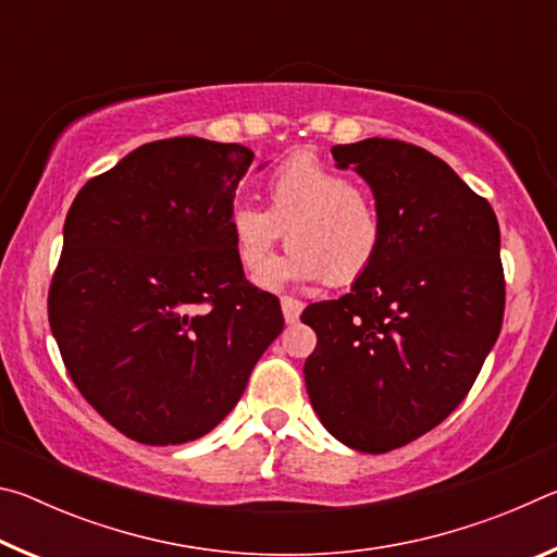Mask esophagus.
I'll use <instances>...</instances> for the list:
<instances>
[{
  "mask_svg": "<svg viewBox=\"0 0 557 557\" xmlns=\"http://www.w3.org/2000/svg\"><path fill=\"white\" fill-rule=\"evenodd\" d=\"M280 301H282V314H285V322L287 324L299 322V314H301V309H305V305H301V301L295 297H282Z\"/></svg>",
  "mask_w": 557,
  "mask_h": 557,
  "instance_id": "esophagus-1",
  "label": "esophagus"
}]
</instances>
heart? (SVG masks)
Instances as JSON below:
<instances>
[{
	"mask_svg": "<svg viewBox=\"0 0 557 557\" xmlns=\"http://www.w3.org/2000/svg\"><path fill=\"white\" fill-rule=\"evenodd\" d=\"M265 209L233 206L228 233L240 265L252 277L269 268L281 235L293 250L265 275L280 282L351 285L371 270L383 248V219L375 201L351 176L312 154L280 164L265 182Z\"/></svg>",
	"mask_w": 557,
	"mask_h": 557,
	"instance_id": "obj_1",
	"label": "heart"
}]
</instances>
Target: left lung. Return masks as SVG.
<instances>
[{
  "mask_svg": "<svg viewBox=\"0 0 557 557\" xmlns=\"http://www.w3.org/2000/svg\"><path fill=\"white\" fill-rule=\"evenodd\" d=\"M371 186L383 248L351 292L317 301L305 383L322 425L383 455L437 428L467 398L504 322L502 233L455 169L400 139L332 147Z\"/></svg>",
  "mask_w": 557,
  "mask_h": 557,
  "instance_id": "obj_1",
  "label": "left lung"
}]
</instances>
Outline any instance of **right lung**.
<instances>
[{"mask_svg":"<svg viewBox=\"0 0 557 557\" xmlns=\"http://www.w3.org/2000/svg\"><path fill=\"white\" fill-rule=\"evenodd\" d=\"M252 157L159 139L90 178L65 215L53 338L83 398L143 445L211 432L285 326L280 299L245 280L228 233Z\"/></svg>","mask_w":557,"mask_h":557,"instance_id":"add662e5","label":"right lung"}]
</instances>
